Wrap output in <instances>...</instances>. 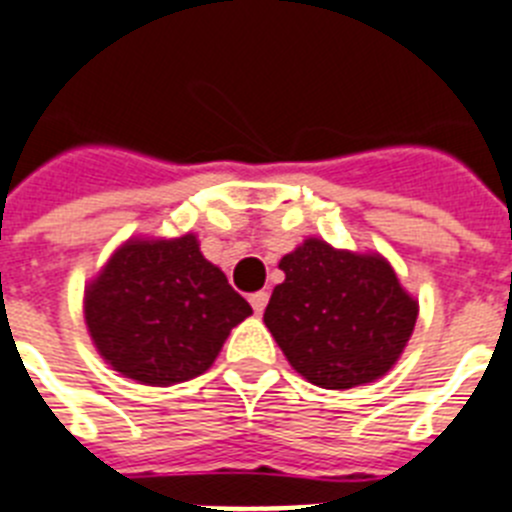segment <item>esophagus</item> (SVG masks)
Segmentation results:
<instances>
[{
	"instance_id": "esophagus-1",
	"label": "esophagus",
	"mask_w": 512,
	"mask_h": 512,
	"mask_svg": "<svg viewBox=\"0 0 512 512\" xmlns=\"http://www.w3.org/2000/svg\"><path fill=\"white\" fill-rule=\"evenodd\" d=\"M266 303H269V295H266V292H253L251 305H253V310H256V313H264Z\"/></svg>"
}]
</instances>
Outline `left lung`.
Here are the masks:
<instances>
[{"instance_id":"8db88e82","label":"left lung","mask_w":512,"mask_h":512,"mask_svg":"<svg viewBox=\"0 0 512 512\" xmlns=\"http://www.w3.org/2000/svg\"><path fill=\"white\" fill-rule=\"evenodd\" d=\"M285 282L264 310L266 329L292 370L329 391L388 373L412 339L419 303L381 253H355L321 238L282 256Z\"/></svg>"}]
</instances>
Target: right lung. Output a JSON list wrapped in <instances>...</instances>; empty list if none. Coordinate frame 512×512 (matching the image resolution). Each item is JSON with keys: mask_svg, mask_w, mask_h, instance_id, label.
<instances>
[{"mask_svg": "<svg viewBox=\"0 0 512 512\" xmlns=\"http://www.w3.org/2000/svg\"><path fill=\"white\" fill-rule=\"evenodd\" d=\"M85 323L98 355L142 386L207 373L253 310L194 233L129 238L85 287Z\"/></svg>", "mask_w": 512, "mask_h": 512, "instance_id": "right-lung-1", "label": "right lung"}]
</instances>
